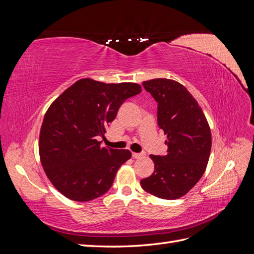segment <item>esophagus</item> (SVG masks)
<instances>
[{"instance_id": "34e87169", "label": "esophagus", "mask_w": 254, "mask_h": 254, "mask_svg": "<svg viewBox=\"0 0 254 254\" xmlns=\"http://www.w3.org/2000/svg\"><path fill=\"white\" fill-rule=\"evenodd\" d=\"M144 155L143 153H136V152H132V158L133 159H140L142 158Z\"/></svg>"}]
</instances>
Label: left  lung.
Listing matches in <instances>:
<instances>
[{
    "mask_svg": "<svg viewBox=\"0 0 254 254\" xmlns=\"http://www.w3.org/2000/svg\"><path fill=\"white\" fill-rule=\"evenodd\" d=\"M143 87L158 103V125L167 135V153L150 155L155 171L141 180V187L156 197L178 199L205 172L212 146L209 123L201 107L180 82L156 78L143 81Z\"/></svg>",
    "mask_w": 254,
    "mask_h": 254,
    "instance_id": "8db88e82",
    "label": "left lung"
}]
</instances>
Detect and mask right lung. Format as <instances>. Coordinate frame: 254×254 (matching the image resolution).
<instances>
[{
  "label": "right lung",
  "instance_id": "1",
  "mask_svg": "<svg viewBox=\"0 0 254 254\" xmlns=\"http://www.w3.org/2000/svg\"><path fill=\"white\" fill-rule=\"evenodd\" d=\"M134 82L79 79L52 103L39 135L43 170L58 191L74 201H90L108 191L119 168L131 158L128 149L102 147L121 105L141 93Z\"/></svg>",
  "mask_w": 254,
  "mask_h": 254
}]
</instances>
